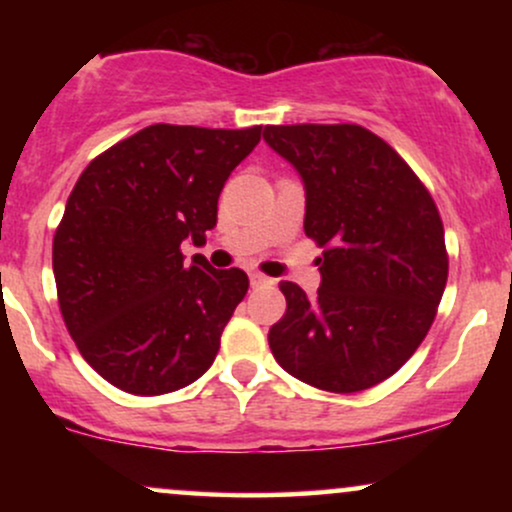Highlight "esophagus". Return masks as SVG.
Here are the masks:
<instances>
[{"label": "esophagus", "instance_id": "obj_1", "mask_svg": "<svg viewBox=\"0 0 512 512\" xmlns=\"http://www.w3.org/2000/svg\"><path fill=\"white\" fill-rule=\"evenodd\" d=\"M250 284H252V286H269V284H274V281L269 279V276L260 274V272H252V274H250Z\"/></svg>", "mask_w": 512, "mask_h": 512}]
</instances>
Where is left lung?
<instances>
[{"mask_svg":"<svg viewBox=\"0 0 512 512\" xmlns=\"http://www.w3.org/2000/svg\"><path fill=\"white\" fill-rule=\"evenodd\" d=\"M267 142L305 187V236L325 248L308 298L281 281L269 330L281 368L327 392L397 373L431 330L448 281L443 221L402 156L358 125H269Z\"/></svg>","mask_w":512,"mask_h":512,"instance_id":"1","label":"left lung"}]
</instances>
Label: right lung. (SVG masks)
Here are the masks:
<instances>
[{"label":"right lung","mask_w":512,"mask_h":512,"mask_svg":"<svg viewBox=\"0 0 512 512\" xmlns=\"http://www.w3.org/2000/svg\"><path fill=\"white\" fill-rule=\"evenodd\" d=\"M262 127L151 125L88 163L52 240L57 298L81 356L129 395H166L214 363L248 293L243 269L185 262Z\"/></svg>","instance_id":"1"}]
</instances>
